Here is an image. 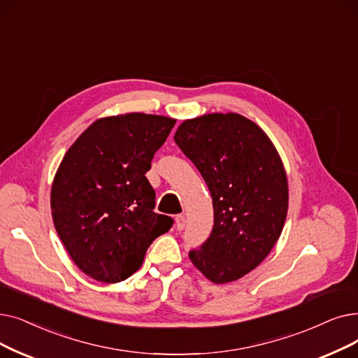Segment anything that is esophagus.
I'll list each match as a JSON object with an SVG mask.
<instances>
[{
    "mask_svg": "<svg viewBox=\"0 0 358 358\" xmlns=\"http://www.w3.org/2000/svg\"><path fill=\"white\" fill-rule=\"evenodd\" d=\"M176 225H177L178 231L184 229V227H185V216L184 215H177L176 216Z\"/></svg>",
    "mask_w": 358,
    "mask_h": 358,
    "instance_id": "1",
    "label": "esophagus"
}]
</instances>
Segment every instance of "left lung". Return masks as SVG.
<instances>
[{
	"mask_svg": "<svg viewBox=\"0 0 358 358\" xmlns=\"http://www.w3.org/2000/svg\"><path fill=\"white\" fill-rule=\"evenodd\" d=\"M174 141L203 177L213 203L210 236L189 257L215 284L237 281L263 262L282 232V161L266 133L234 113L185 120Z\"/></svg>",
	"mask_w": 358,
	"mask_h": 358,
	"instance_id": "8db88e82",
	"label": "left lung"
}]
</instances>
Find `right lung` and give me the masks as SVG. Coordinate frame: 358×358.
<instances>
[{
	"mask_svg": "<svg viewBox=\"0 0 358 358\" xmlns=\"http://www.w3.org/2000/svg\"><path fill=\"white\" fill-rule=\"evenodd\" d=\"M174 124L142 113L99 118L58 166L51 189L55 229L73 262L96 281L131 276L153 240L174 224L153 212L155 190L145 176Z\"/></svg>",
	"mask_w": 358,
	"mask_h": 358,
	"instance_id": "obj_1",
	"label": "right lung"
}]
</instances>
